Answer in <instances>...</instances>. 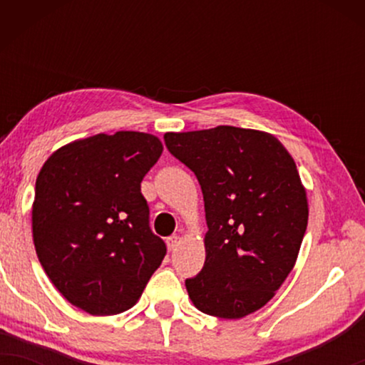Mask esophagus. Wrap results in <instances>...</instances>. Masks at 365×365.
Returning <instances> with one entry per match:
<instances>
[{
  "instance_id": "esophagus-1",
  "label": "esophagus",
  "mask_w": 365,
  "mask_h": 365,
  "mask_svg": "<svg viewBox=\"0 0 365 365\" xmlns=\"http://www.w3.org/2000/svg\"><path fill=\"white\" fill-rule=\"evenodd\" d=\"M181 242V237L179 236H171V237H168V241H166V244H168V249L169 251H174V249L178 247V244Z\"/></svg>"
}]
</instances>
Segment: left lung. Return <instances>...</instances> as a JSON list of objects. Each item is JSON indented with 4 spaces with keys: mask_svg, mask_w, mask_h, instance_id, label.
<instances>
[{
    "mask_svg": "<svg viewBox=\"0 0 365 365\" xmlns=\"http://www.w3.org/2000/svg\"><path fill=\"white\" fill-rule=\"evenodd\" d=\"M201 184L206 261L186 289L204 314L241 319L276 296L297 261L309 206L296 163L272 134L234 126L166 133Z\"/></svg>",
    "mask_w": 365,
    "mask_h": 365,
    "instance_id": "1",
    "label": "left lung"
}]
</instances>
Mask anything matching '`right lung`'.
<instances>
[{"instance_id": "1", "label": "right lung", "mask_w": 365, "mask_h": 365, "mask_svg": "<svg viewBox=\"0 0 365 365\" xmlns=\"http://www.w3.org/2000/svg\"><path fill=\"white\" fill-rule=\"evenodd\" d=\"M161 153L153 134H96L59 148L38 174V259L64 299L91 316L131 309L166 256L141 194Z\"/></svg>"}]
</instances>
